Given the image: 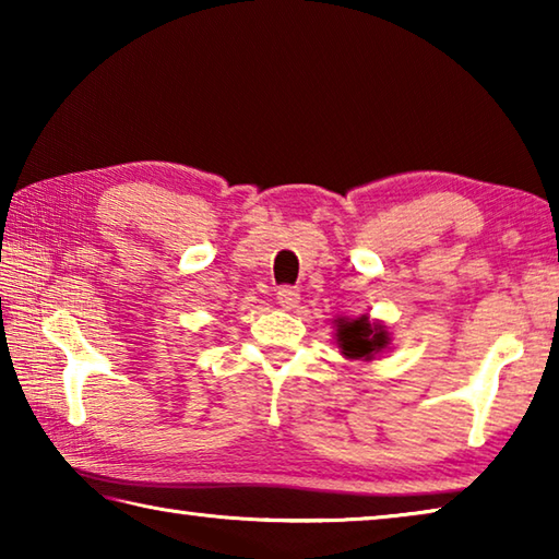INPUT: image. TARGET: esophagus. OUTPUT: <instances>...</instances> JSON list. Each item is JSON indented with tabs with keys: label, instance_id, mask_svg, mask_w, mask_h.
<instances>
[{
	"label": "esophagus",
	"instance_id": "esophagus-1",
	"mask_svg": "<svg viewBox=\"0 0 559 559\" xmlns=\"http://www.w3.org/2000/svg\"><path fill=\"white\" fill-rule=\"evenodd\" d=\"M276 300H278V306H281L283 310L298 308L300 290H298V288H290V286H283V288H278V293H276Z\"/></svg>",
	"mask_w": 559,
	"mask_h": 559
}]
</instances>
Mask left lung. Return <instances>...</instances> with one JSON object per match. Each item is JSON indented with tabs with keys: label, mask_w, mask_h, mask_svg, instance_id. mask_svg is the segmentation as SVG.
<instances>
[{
	"label": "left lung",
	"mask_w": 559,
	"mask_h": 559,
	"mask_svg": "<svg viewBox=\"0 0 559 559\" xmlns=\"http://www.w3.org/2000/svg\"><path fill=\"white\" fill-rule=\"evenodd\" d=\"M337 347L349 359H372L390 345V333L380 323H370V318H337Z\"/></svg>",
	"instance_id": "obj_1"
}]
</instances>
